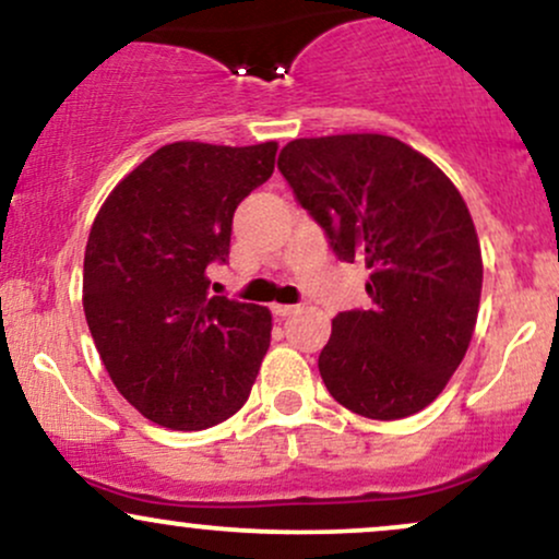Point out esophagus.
Listing matches in <instances>:
<instances>
[{"instance_id":"1","label":"esophagus","mask_w":559,"mask_h":559,"mask_svg":"<svg viewBox=\"0 0 559 559\" xmlns=\"http://www.w3.org/2000/svg\"><path fill=\"white\" fill-rule=\"evenodd\" d=\"M299 305H273V316L275 318H286L292 316V312H297Z\"/></svg>"}]
</instances>
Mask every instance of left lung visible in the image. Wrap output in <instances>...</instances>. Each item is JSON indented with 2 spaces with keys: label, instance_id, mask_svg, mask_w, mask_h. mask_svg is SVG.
Returning a JSON list of instances; mask_svg holds the SVG:
<instances>
[{
  "label": "left lung",
  "instance_id": "obj_1",
  "mask_svg": "<svg viewBox=\"0 0 559 559\" xmlns=\"http://www.w3.org/2000/svg\"><path fill=\"white\" fill-rule=\"evenodd\" d=\"M278 170L333 254L370 271V307L338 312L320 352L325 389L362 418L420 413L463 362L478 318L484 262L463 197L383 133L294 139Z\"/></svg>",
  "mask_w": 559,
  "mask_h": 559
}]
</instances>
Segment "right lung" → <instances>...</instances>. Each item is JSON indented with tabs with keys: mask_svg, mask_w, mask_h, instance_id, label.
Listing matches in <instances>:
<instances>
[{
	"mask_svg": "<svg viewBox=\"0 0 559 559\" xmlns=\"http://www.w3.org/2000/svg\"><path fill=\"white\" fill-rule=\"evenodd\" d=\"M278 144L159 146L112 189L83 258V312L120 394L173 431L239 413L271 346V312L210 294L234 213Z\"/></svg>",
	"mask_w": 559,
	"mask_h": 559,
	"instance_id": "right-lung-1",
	"label": "right lung"
}]
</instances>
